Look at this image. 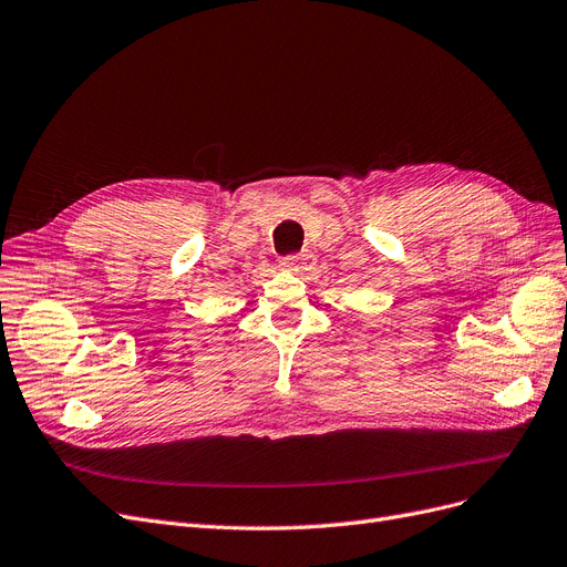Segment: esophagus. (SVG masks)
<instances>
[{"mask_svg": "<svg viewBox=\"0 0 567 567\" xmlns=\"http://www.w3.org/2000/svg\"><path fill=\"white\" fill-rule=\"evenodd\" d=\"M282 268L291 270V272H303L312 268V255H289L282 259Z\"/></svg>", "mask_w": 567, "mask_h": 567, "instance_id": "1", "label": "esophagus"}]
</instances>
